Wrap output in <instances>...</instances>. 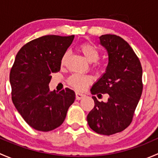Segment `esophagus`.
<instances>
[{"label":"esophagus","mask_w":158,"mask_h":158,"mask_svg":"<svg viewBox=\"0 0 158 158\" xmlns=\"http://www.w3.org/2000/svg\"><path fill=\"white\" fill-rule=\"evenodd\" d=\"M84 96H85V95H84V94L80 93V92H76V99H77V100L82 99V98H83Z\"/></svg>","instance_id":"1"}]
</instances>
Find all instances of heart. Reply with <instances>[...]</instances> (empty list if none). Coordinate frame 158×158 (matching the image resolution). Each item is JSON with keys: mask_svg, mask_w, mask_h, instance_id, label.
I'll return each instance as SVG.
<instances>
[{"mask_svg": "<svg viewBox=\"0 0 158 158\" xmlns=\"http://www.w3.org/2000/svg\"><path fill=\"white\" fill-rule=\"evenodd\" d=\"M79 50L83 54L89 62L93 63L92 67L94 69H101L104 68V64L98 60L99 58L100 52L95 45L89 43H84L79 46ZM68 53L65 52L61 59L62 65H65ZM91 82H92V78L90 76L87 75L79 74V73H73L68 79V83L69 84L70 86L77 90H84Z\"/></svg>", "mask_w": 158, "mask_h": 158, "instance_id": "1", "label": "heart"}]
</instances>
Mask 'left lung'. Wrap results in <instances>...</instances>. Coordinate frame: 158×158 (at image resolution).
Masks as SVG:
<instances>
[{
  "mask_svg": "<svg viewBox=\"0 0 158 158\" xmlns=\"http://www.w3.org/2000/svg\"><path fill=\"white\" fill-rule=\"evenodd\" d=\"M100 43L109 53L106 73L92 86L93 95H109L107 102L92 97L95 106L87 116L91 129L96 133L111 135L128 128L143 90L142 67L139 58L121 36L105 34Z\"/></svg>",
  "mask_w": 158,
  "mask_h": 158,
  "instance_id": "8db88e82",
  "label": "left lung"
}]
</instances>
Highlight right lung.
<instances>
[{
    "label": "right lung",
    "instance_id": "add662e5",
    "mask_svg": "<svg viewBox=\"0 0 158 158\" xmlns=\"http://www.w3.org/2000/svg\"><path fill=\"white\" fill-rule=\"evenodd\" d=\"M74 35H45L30 41L16 56L10 73L11 98L25 122L40 131L60 127L74 102V91L50 92L51 73L60 70L61 59Z\"/></svg>",
    "mask_w": 158,
    "mask_h": 158
}]
</instances>
